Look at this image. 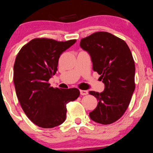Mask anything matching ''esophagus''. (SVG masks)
Segmentation results:
<instances>
[{"instance_id":"34e87169","label":"esophagus","mask_w":153,"mask_h":153,"mask_svg":"<svg viewBox=\"0 0 153 153\" xmlns=\"http://www.w3.org/2000/svg\"><path fill=\"white\" fill-rule=\"evenodd\" d=\"M80 94L81 95H88V91H84V90H81Z\"/></svg>"}]
</instances>
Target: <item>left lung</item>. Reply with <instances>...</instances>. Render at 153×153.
<instances>
[{"mask_svg": "<svg viewBox=\"0 0 153 153\" xmlns=\"http://www.w3.org/2000/svg\"><path fill=\"white\" fill-rule=\"evenodd\" d=\"M80 47L88 52L93 70L105 85L102 93L89 92L98 101L90 118L100 124H111L126 111L135 89V65L130 49L122 39L104 31L81 39Z\"/></svg>", "mask_w": 153, "mask_h": 153, "instance_id": "obj_1", "label": "left lung"}]
</instances>
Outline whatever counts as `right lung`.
Wrapping results in <instances>:
<instances>
[{"mask_svg": "<svg viewBox=\"0 0 153 153\" xmlns=\"http://www.w3.org/2000/svg\"><path fill=\"white\" fill-rule=\"evenodd\" d=\"M76 39L58 42L35 38L23 47L14 65V83L22 109L32 122L42 128H53L65 120L67 104L79 97V89L50 86L58 59Z\"/></svg>", "mask_w": 153, "mask_h": 153, "instance_id": "obj_1", "label": "right lung"}]
</instances>
